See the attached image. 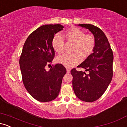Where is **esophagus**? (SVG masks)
<instances>
[{
	"instance_id": "34e87169",
	"label": "esophagus",
	"mask_w": 127,
	"mask_h": 127,
	"mask_svg": "<svg viewBox=\"0 0 127 127\" xmlns=\"http://www.w3.org/2000/svg\"><path fill=\"white\" fill-rule=\"evenodd\" d=\"M66 70H67V73H70V70L69 68H66Z\"/></svg>"
}]
</instances>
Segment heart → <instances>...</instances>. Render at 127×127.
Segmentation results:
<instances>
[{"instance_id":"b5f03b06","label":"heart","mask_w":127,"mask_h":127,"mask_svg":"<svg viewBox=\"0 0 127 127\" xmlns=\"http://www.w3.org/2000/svg\"><path fill=\"white\" fill-rule=\"evenodd\" d=\"M67 40L74 43L72 54H63L58 57L57 62L66 67H72L78 64L82 61V57H88L94 51L95 40L94 36L85 34V32L77 27H72L64 33ZM64 41L59 34H55L52 40V46L59 54L64 51Z\"/></svg>"}]
</instances>
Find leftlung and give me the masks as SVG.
Instances as JSON below:
<instances>
[{"instance_id": "obj_1", "label": "left lung", "mask_w": 127, "mask_h": 127, "mask_svg": "<svg viewBox=\"0 0 127 127\" xmlns=\"http://www.w3.org/2000/svg\"><path fill=\"white\" fill-rule=\"evenodd\" d=\"M78 26L88 29L93 33L95 45L93 53L78 66L88 71L89 74L78 72L75 68L70 71L73 76V88L79 99L93 102L104 94L111 82L113 54L107 37L101 29L92 24Z\"/></svg>"}]
</instances>
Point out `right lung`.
I'll return each mask as SVG.
<instances>
[{
  "label": "right lung",
  "mask_w": 127,
  "mask_h": 127,
  "mask_svg": "<svg viewBox=\"0 0 127 127\" xmlns=\"http://www.w3.org/2000/svg\"><path fill=\"white\" fill-rule=\"evenodd\" d=\"M63 28L61 24L40 26L29 36L23 46L20 59L23 82L29 94L39 101H50L57 98L66 73L61 64L48 71L45 68L54 57L52 38Z\"/></svg>",
  "instance_id": "add662e5"
}]
</instances>
